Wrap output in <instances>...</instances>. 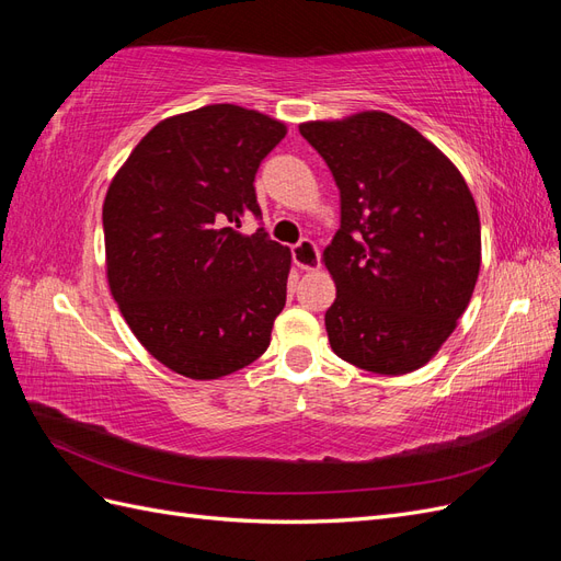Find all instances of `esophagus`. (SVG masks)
Listing matches in <instances>:
<instances>
[{
    "mask_svg": "<svg viewBox=\"0 0 561 561\" xmlns=\"http://www.w3.org/2000/svg\"><path fill=\"white\" fill-rule=\"evenodd\" d=\"M293 260H295V264H297L299 268L313 271V268L320 266V252H318V248H316L313 241L304 239V241H299V243L293 248Z\"/></svg>",
    "mask_w": 561,
    "mask_h": 561,
    "instance_id": "obj_1",
    "label": "esophagus"
}]
</instances>
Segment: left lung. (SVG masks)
Returning a JSON list of instances; mask_svg holds the SVG:
<instances>
[{"label": "left lung", "mask_w": 561, "mask_h": 561, "mask_svg": "<svg viewBox=\"0 0 561 561\" xmlns=\"http://www.w3.org/2000/svg\"><path fill=\"white\" fill-rule=\"evenodd\" d=\"M342 196L322 252L336 285L325 313L339 358L398 377L426 365L456 330L480 276L482 236L458 168L386 112L299 124Z\"/></svg>", "instance_id": "left-lung-1"}]
</instances>
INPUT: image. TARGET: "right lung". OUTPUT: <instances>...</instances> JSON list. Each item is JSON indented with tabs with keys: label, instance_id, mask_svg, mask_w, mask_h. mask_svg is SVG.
Segmentation results:
<instances>
[{
	"label": "right lung",
	"instance_id": "1",
	"mask_svg": "<svg viewBox=\"0 0 561 561\" xmlns=\"http://www.w3.org/2000/svg\"><path fill=\"white\" fill-rule=\"evenodd\" d=\"M287 133L239 105L168 116L135 145L103 203L107 283L130 332L196 381L227 377L268 348L293 254L264 229L254 173Z\"/></svg>",
	"mask_w": 561,
	"mask_h": 561
}]
</instances>
